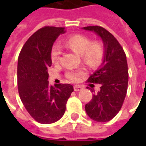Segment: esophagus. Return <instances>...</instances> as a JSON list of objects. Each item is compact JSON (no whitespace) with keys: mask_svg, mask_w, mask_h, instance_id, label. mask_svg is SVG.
<instances>
[{"mask_svg":"<svg viewBox=\"0 0 146 146\" xmlns=\"http://www.w3.org/2000/svg\"><path fill=\"white\" fill-rule=\"evenodd\" d=\"M83 87L80 85H75L74 86V91L75 92H79L80 90H82Z\"/></svg>","mask_w":146,"mask_h":146,"instance_id":"esophagus-1","label":"esophagus"}]
</instances>
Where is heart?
<instances>
[{
	"mask_svg": "<svg viewBox=\"0 0 146 146\" xmlns=\"http://www.w3.org/2000/svg\"><path fill=\"white\" fill-rule=\"evenodd\" d=\"M66 47L80 55L83 62L91 68H96L101 65L104 59L105 49L103 45L99 41H92L91 39L84 35L77 34L71 36L66 41ZM61 50L57 45L51 48V60L52 63L59 62ZM84 74V70H69L66 73V78L70 81L76 82Z\"/></svg>",
	"mask_w": 146,
	"mask_h": 146,
	"instance_id": "obj_1",
	"label": "heart"
}]
</instances>
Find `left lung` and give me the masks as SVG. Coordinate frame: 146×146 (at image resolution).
Wrapping results in <instances>:
<instances>
[{
	"instance_id": "obj_1",
	"label": "left lung",
	"mask_w": 146,
	"mask_h": 146,
	"mask_svg": "<svg viewBox=\"0 0 146 146\" xmlns=\"http://www.w3.org/2000/svg\"><path fill=\"white\" fill-rule=\"evenodd\" d=\"M94 31L103 41L105 56L101 66L88 82L98 84L100 91L85 105L88 116L97 122L110 121L119 113L125 99L128 84V68L125 52L112 33L98 26L84 27ZM93 92V91H92Z\"/></svg>"
}]
</instances>
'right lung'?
<instances>
[{
    "mask_svg": "<svg viewBox=\"0 0 146 146\" xmlns=\"http://www.w3.org/2000/svg\"><path fill=\"white\" fill-rule=\"evenodd\" d=\"M66 32L63 27H44L25 43L18 58V90L21 101L36 121L44 124L61 119L73 92L69 84L50 86L48 69L55 40Z\"/></svg>",
    "mask_w": 146,
    "mask_h": 146,
    "instance_id": "add662e5",
    "label": "right lung"
}]
</instances>
